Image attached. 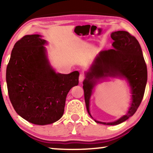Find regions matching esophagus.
<instances>
[{"label": "esophagus", "mask_w": 153, "mask_h": 153, "mask_svg": "<svg viewBox=\"0 0 153 153\" xmlns=\"http://www.w3.org/2000/svg\"><path fill=\"white\" fill-rule=\"evenodd\" d=\"M84 79H85V76H84V74H80V76H79V82H80V83H82L83 81V80H84Z\"/></svg>", "instance_id": "esophagus-1"}]
</instances>
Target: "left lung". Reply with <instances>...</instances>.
<instances>
[{"label":"left lung","instance_id":"left-lung-1","mask_svg":"<svg viewBox=\"0 0 153 153\" xmlns=\"http://www.w3.org/2000/svg\"><path fill=\"white\" fill-rule=\"evenodd\" d=\"M111 37L114 41L113 49L100 51L96 56L89 70L85 72L83 88L88 113L93 118L89 112V100L97 83L108 78L127 81L132 93V102L127 114L114 122H101L94 119L100 124L116 125L125 122L137 111L143 97L148 72L141 46L134 37L127 31L118 30L113 32Z\"/></svg>","mask_w":153,"mask_h":153}]
</instances>
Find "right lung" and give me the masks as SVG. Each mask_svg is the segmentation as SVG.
<instances>
[{
  "label": "right lung",
  "mask_w": 153,
  "mask_h": 153,
  "mask_svg": "<svg viewBox=\"0 0 153 153\" xmlns=\"http://www.w3.org/2000/svg\"><path fill=\"white\" fill-rule=\"evenodd\" d=\"M40 35L16 42L6 70L8 95L14 110L35 125L56 122L63 115L68 93L79 84V72L57 73L48 59Z\"/></svg>",
  "instance_id": "right-lung-1"
}]
</instances>
